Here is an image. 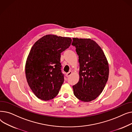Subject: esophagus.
I'll list each match as a JSON object with an SVG mask.
<instances>
[{
    "label": "esophagus",
    "instance_id": "34e87169",
    "mask_svg": "<svg viewBox=\"0 0 132 132\" xmlns=\"http://www.w3.org/2000/svg\"><path fill=\"white\" fill-rule=\"evenodd\" d=\"M72 71H70V72H68L67 73H66V76L67 77H68L69 76H70L71 74H72Z\"/></svg>",
    "mask_w": 132,
    "mask_h": 132
}]
</instances>
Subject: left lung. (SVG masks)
Masks as SVG:
<instances>
[{"mask_svg":"<svg viewBox=\"0 0 132 132\" xmlns=\"http://www.w3.org/2000/svg\"><path fill=\"white\" fill-rule=\"evenodd\" d=\"M72 45L79 55L80 79L73 86L76 97L90 102L101 94L108 80L109 67L101 47L90 39L73 38Z\"/></svg>","mask_w":132,"mask_h":132,"instance_id":"left-lung-1","label":"left lung"}]
</instances>
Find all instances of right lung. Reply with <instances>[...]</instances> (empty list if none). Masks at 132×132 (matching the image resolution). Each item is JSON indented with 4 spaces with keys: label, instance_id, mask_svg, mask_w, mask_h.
<instances>
[{
    "label": "right lung",
    "instance_id": "obj_1",
    "mask_svg": "<svg viewBox=\"0 0 132 132\" xmlns=\"http://www.w3.org/2000/svg\"><path fill=\"white\" fill-rule=\"evenodd\" d=\"M71 38L47 35L32 46L26 63L28 84L34 94L43 101L53 99L64 81L61 53L70 47Z\"/></svg>",
    "mask_w": 132,
    "mask_h": 132
}]
</instances>
